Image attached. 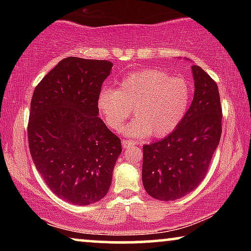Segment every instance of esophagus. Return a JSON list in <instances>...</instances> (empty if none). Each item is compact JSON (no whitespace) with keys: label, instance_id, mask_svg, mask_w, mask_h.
I'll return each mask as SVG.
<instances>
[{"label":"esophagus","instance_id":"obj_1","mask_svg":"<svg viewBox=\"0 0 251 251\" xmlns=\"http://www.w3.org/2000/svg\"><path fill=\"white\" fill-rule=\"evenodd\" d=\"M135 142L133 140H130V139H123L122 140V146L125 147V149H130V147H132L135 145Z\"/></svg>","mask_w":251,"mask_h":251}]
</instances>
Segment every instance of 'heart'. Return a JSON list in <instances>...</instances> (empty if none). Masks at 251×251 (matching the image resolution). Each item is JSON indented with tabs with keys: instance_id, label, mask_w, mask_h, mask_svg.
<instances>
[{
	"instance_id": "heart-1",
	"label": "heart",
	"mask_w": 251,
	"mask_h": 251,
	"mask_svg": "<svg viewBox=\"0 0 251 251\" xmlns=\"http://www.w3.org/2000/svg\"><path fill=\"white\" fill-rule=\"evenodd\" d=\"M192 88L187 80L170 76L160 70H144L129 74L118 89H104L98 96V109L106 125L119 130L131 115L132 122L123 129L126 136L144 138L153 133L163 137L173 132L186 115Z\"/></svg>"
}]
</instances>
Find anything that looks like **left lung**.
I'll use <instances>...</instances> for the list:
<instances>
[{
    "mask_svg": "<svg viewBox=\"0 0 251 251\" xmlns=\"http://www.w3.org/2000/svg\"><path fill=\"white\" fill-rule=\"evenodd\" d=\"M194 98L180 125L166 138L143 146V184L161 201L185 197L204 179L222 135L217 83L193 65Z\"/></svg>",
    "mask_w": 251,
    "mask_h": 251,
    "instance_id": "left-lung-1",
    "label": "left lung"
}]
</instances>
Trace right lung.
<instances>
[{"mask_svg":"<svg viewBox=\"0 0 251 251\" xmlns=\"http://www.w3.org/2000/svg\"><path fill=\"white\" fill-rule=\"evenodd\" d=\"M112 66L108 60L67 57L34 90L30 155L48 187L70 203L100 201L122 152L121 140L98 116V96Z\"/></svg>","mask_w":251,"mask_h":251,"instance_id":"right-lung-1","label":"right lung"}]
</instances>
